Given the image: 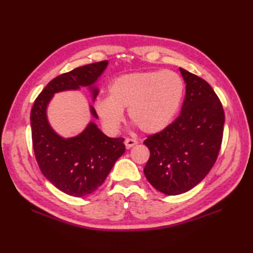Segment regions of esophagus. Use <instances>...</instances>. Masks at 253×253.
<instances>
[{"label":"esophagus","mask_w":253,"mask_h":253,"mask_svg":"<svg viewBox=\"0 0 253 253\" xmlns=\"http://www.w3.org/2000/svg\"><path fill=\"white\" fill-rule=\"evenodd\" d=\"M137 143H138V141L136 140V139H131V138H126L125 139V146H126L127 149L132 148L133 146H136Z\"/></svg>","instance_id":"1"}]
</instances>
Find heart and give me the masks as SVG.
<instances>
[{"mask_svg":"<svg viewBox=\"0 0 253 253\" xmlns=\"http://www.w3.org/2000/svg\"><path fill=\"white\" fill-rule=\"evenodd\" d=\"M184 82L173 71H142L122 75L109 85V96L95 101L104 129L116 132L128 116L146 133L165 129L173 122L184 96Z\"/></svg>","mask_w":253,"mask_h":253,"instance_id":"b5f03b06","label":"heart"}]
</instances>
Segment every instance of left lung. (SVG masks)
Returning a JSON list of instances; mask_svg holds the SVG:
<instances>
[{
  "label": "left lung",
  "mask_w": 253,
  "mask_h": 253,
  "mask_svg": "<svg viewBox=\"0 0 253 253\" xmlns=\"http://www.w3.org/2000/svg\"><path fill=\"white\" fill-rule=\"evenodd\" d=\"M179 71L186 83L180 115L143 142L150 150L144 175L169 196L189 191L209 174L221 149L225 122L223 105L211 85L184 68Z\"/></svg>",
  "instance_id": "obj_1"
}]
</instances>
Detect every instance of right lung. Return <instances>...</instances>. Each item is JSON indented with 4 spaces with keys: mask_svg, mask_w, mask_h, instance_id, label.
<instances>
[{
    "mask_svg": "<svg viewBox=\"0 0 253 253\" xmlns=\"http://www.w3.org/2000/svg\"><path fill=\"white\" fill-rule=\"evenodd\" d=\"M107 64V61L88 64L52 79L31 109L32 147L38 165L47 180L69 196L90 195L103 184L116 160L125 152L124 138L107 137L91 122L80 135L65 139L52 129L46 107L54 93L80 87H89L94 100L98 89L93 84ZM90 112L98 118L93 106H90Z\"/></svg>",
    "mask_w": 253,
    "mask_h": 253,
    "instance_id": "obj_1",
    "label": "right lung"
}]
</instances>
